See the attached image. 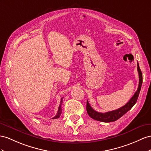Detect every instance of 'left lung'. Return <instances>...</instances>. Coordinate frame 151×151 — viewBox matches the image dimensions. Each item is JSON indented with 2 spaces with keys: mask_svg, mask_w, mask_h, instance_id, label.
I'll list each match as a JSON object with an SVG mask.
<instances>
[{
  "mask_svg": "<svg viewBox=\"0 0 151 151\" xmlns=\"http://www.w3.org/2000/svg\"><path fill=\"white\" fill-rule=\"evenodd\" d=\"M137 69L139 75V84L138 87L137 91L135 92L132 98H131L129 101L127 102L124 106L120 108V109L117 110H115L113 111H108L106 113H101V112H98V111H95L92 108L90 104L88 103V101H87V106L86 109L88 115L90 116V117L94 120L98 121H101L103 122H114L117 121V119L121 118L122 116H123L127 111L131 109L134 104L136 103L137 99L138 98L139 93H140V91L141 89L142 84V73L140 70V68L139 67V64L137 63Z\"/></svg>",
  "mask_w": 151,
  "mask_h": 151,
  "instance_id": "1",
  "label": "left lung"
}]
</instances>
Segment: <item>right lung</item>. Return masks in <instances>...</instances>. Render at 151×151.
Segmentation results:
<instances>
[{"label": "right lung", "mask_w": 151, "mask_h": 151, "mask_svg": "<svg viewBox=\"0 0 151 151\" xmlns=\"http://www.w3.org/2000/svg\"><path fill=\"white\" fill-rule=\"evenodd\" d=\"M63 98H61L60 104V105H59V109H58V111H57V115L55 116V117H53L52 119H58V118H59V117H60V114H61V113H62V108H61V105H62V103H63Z\"/></svg>", "instance_id": "add662e5"}]
</instances>
